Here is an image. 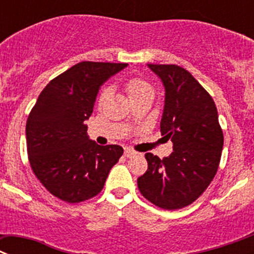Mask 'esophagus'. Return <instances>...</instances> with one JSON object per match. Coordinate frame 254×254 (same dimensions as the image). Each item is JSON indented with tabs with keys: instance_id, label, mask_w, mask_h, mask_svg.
I'll list each match as a JSON object with an SVG mask.
<instances>
[{
	"instance_id": "esophagus-1",
	"label": "esophagus",
	"mask_w": 254,
	"mask_h": 254,
	"mask_svg": "<svg viewBox=\"0 0 254 254\" xmlns=\"http://www.w3.org/2000/svg\"><path fill=\"white\" fill-rule=\"evenodd\" d=\"M135 154H136L135 150L129 149V148H127V149H125V157H127V158H130V157H132V155H135Z\"/></svg>"
}]
</instances>
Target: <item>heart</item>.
Here are the masks:
<instances>
[{"label":"heart","instance_id":"obj_1","mask_svg":"<svg viewBox=\"0 0 254 254\" xmlns=\"http://www.w3.org/2000/svg\"><path fill=\"white\" fill-rule=\"evenodd\" d=\"M125 90L129 93L130 99L135 97V96L141 95V93L144 92H152L150 84L148 83L147 81H144L143 78H139V77H131V78L127 79V83H125ZM107 95H109V88L102 91L100 99L104 100Z\"/></svg>","mask_w":254,"mask_h":254}]
</instances>
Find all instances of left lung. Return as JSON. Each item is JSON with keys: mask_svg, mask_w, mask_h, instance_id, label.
Here are the masks:
<instances>
[{"mask_svg": "<svg viewBox=\"0 0 254 254\" xmlns=\"http://www.w3.org/2000/svg\"><path fill=\"white\" fill-rule=\"evenodd\" d=\"M164 86L162 135L173 152L161 159L145 154L148 170L138 178L141 195L155 206L182 209L209 187L220 163L224 136L211 96L189 70L176 64H148Z\"/></svg>", "mask_w": 254, "mask_h": 254, "instance_id": "left-lung-1", "label": "left lung"}]
</instances>
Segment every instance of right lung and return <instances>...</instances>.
Listing matches in <instances>:
<instances>
[{
    "mask_svg": "<svg viewBox=\"0 0 254 254\" xmlns=\"http://www.w3.org/2000/svg\"><path fill=\"white\" fill-rule=\"evenodd\" d=\"M127 63L81 62L45 86L26 122L29 162L52 195L76 204L101 192L124 149L90 140L84 122L104 82Z\"/></svg>",
    "mask_w": 254,
    "mask_h": 254,
    "instance_id": "add662e5",
    "label": "right lung"
}]
</instances>
